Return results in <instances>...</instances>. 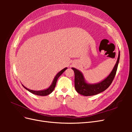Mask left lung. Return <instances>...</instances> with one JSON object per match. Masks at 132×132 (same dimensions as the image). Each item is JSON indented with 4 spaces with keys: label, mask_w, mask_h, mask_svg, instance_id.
Instances as JSON below:
<instances>
[{
    "label": "left lung",
    "mask_w": 132,
    "mask_h": 132,
    "mask_svg": "<svg viewBox=\"0 0 132 132\" xmlns=\"http://www.w3.org/2000/svg\"><path fill=\"white\" fill-rule=\"evenodd\" d=\"M119 57H120V52H119L117 61L112 71L104 80L96 84H87L84 80V78L83 75L80 71L74 68H72V69H73L75 74L74 83L76 91L79 94L87 96L97 95L107 89L110 86L111 83L112 82L115 77L118 68Z\"/></svg>",
    "instance_id": "left-lung-1"
}]
</instances>
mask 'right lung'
<instances>
[{
  "label": "right lung",
  "mask_w": 132,
  "mask_h": 132,
  "mask_svg": "<svg viewBox=\"0 0 132 132\" xmlns=\"http://www.w3.org/2000/svg\"><path fill=\"white\" fill-rule=\"evenodd\" d=\"M67 69V68H65L63 69V70H62L61 71H60L56 75V76H55L54 80H53V81L52 82V85L50 86V87H49V88H48L46 90H42V91H34V90H30L29 89H27L26 87H25L23 85V86L25 87V88L27 90L29 91H30V93H32L35 95H38V96H46V95H48L50 94L52 92L54 89V87H55V85H56V83H57V80L58 79V78L61 76L63 73L64 71L66 69Z\"/></svg>",
  "instance_id": "obj_1"
}]
</instances>
